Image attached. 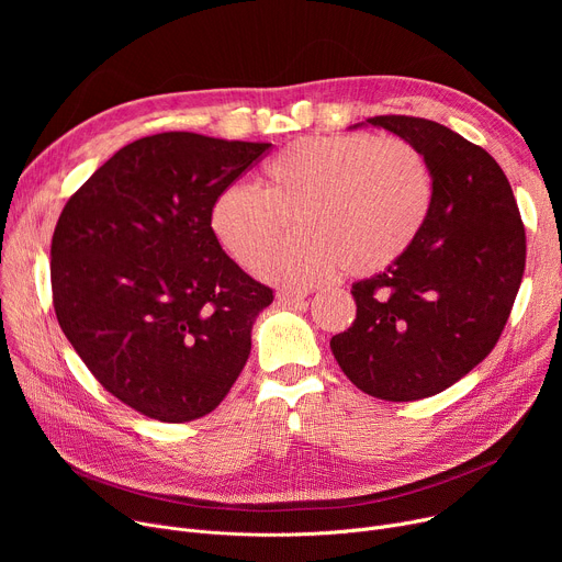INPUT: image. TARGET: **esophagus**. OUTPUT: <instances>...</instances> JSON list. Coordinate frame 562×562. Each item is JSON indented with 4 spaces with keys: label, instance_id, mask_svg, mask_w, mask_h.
<instances>
[{
    "label": "esophagus",
    "instance_id": "34e87169",
    "mask_svg": "<svg viewBox=\"0 0 562 562\" xmlns=\"http://www.w3.org/2000/svg\"><path fill=\"white\" fill-rule=\"evenodd\" d=\"M305 296L307 293L305 291H301V289H280L278 291V301L280 303H284V305H293V303H303L305 301Z\"/></svg>",
    "mask_w": 562,
    "mask_h": 562
}]
</instances>
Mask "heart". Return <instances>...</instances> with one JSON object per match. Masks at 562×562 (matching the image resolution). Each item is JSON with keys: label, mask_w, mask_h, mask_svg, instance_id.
<instances>
[{"label": "heart", "mask_w": 562, "mask_h": 562, "mask_svg": "<svg viewBox=\"0 0 562 562\" xmlns=\"http://www.w3.org/2000/svg\"><path fill=\"white\" fill-rule=\"evenodd\" d=\"M432 210V172L419 147L398 136L341 134L289 143L259 177L212 204V232L229 257L252 269L289 227H299L261 263L276 282L312 284L344 269L373 276L419 239Z\"/></svg>", "instance_id": "b5f03b06"}]
</instances>
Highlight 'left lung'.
<instances>
[{
  "instance_id": "left-lung-1",
  "label": "left lung",
  "mask_w": 562,
  "mask_h": 562,
  "mask_svg": "<svg viewBox=\"0 0 562 562\" xmlns=\"http://www.w3.org/2000/svg\"><path fill=\"white\" fill-rule=\"evenodd\" d=\"M367 123L409 140L432 172V210L412 248L352 284L358 314L330 339L348 380L382 401H419L483 362L504 333L526 266L508 177L453 130L415 115Z\"/></svg>"
}]
</instances>
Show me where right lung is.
Wrapping results in <instances>:
<instances>
[{
    "mask_svg": "<svg viewBox=\"0 0 562 562\" xmlns=\"http://www.w3.org/2000/svg\"><path fill=\"white\" fill-rule=\"evenodd\" d=\"M271 143L164 132L117 150L70 195L52 236V303L100 385L182 424L227 396L273 289L229 259L214 198Z\"/></svg>",
    "mask_w": 562,
    "mask_h": 562,
    "instance_id": "right-lung-1",
    "label": "right lung"
}]
</instances>
